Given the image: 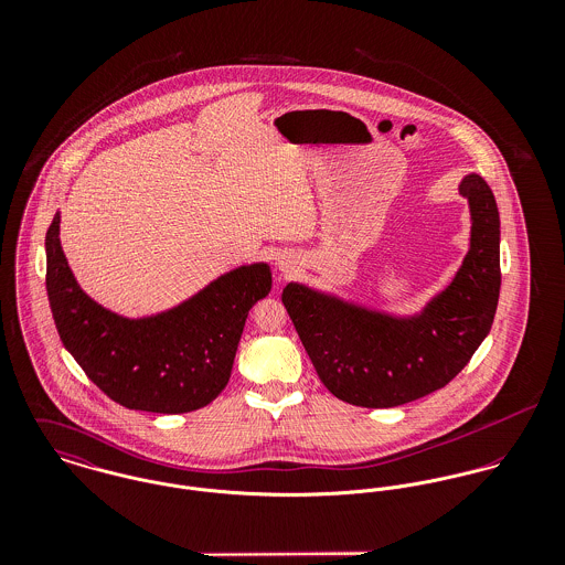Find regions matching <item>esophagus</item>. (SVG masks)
Listing matches in <instances>:
<instances>
[{
    "label": "esophagus",
    "mask_w": 565,
    "mask_h": 565,
    "mask_svg": "<svg viewBox=\"0 0 565 565\" xmlns=\"http://www.w3.org/2000/svg\"><path fill=\"white\" fill-rule=\"evenodd\" d=\"M278 267H280L285 274H289V271L296 267V260H294L291 256H280V258H278Z\"/></svg>",
    "instance_id": "1"
}]
</instances>
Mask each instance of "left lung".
<instances>
[{
  "instance_id": "1",
  "label": "left lung",
  "mask_w": 565,
  "mask_h": 565,
  "mask_svg": "<svg viewBox=\"0 0 565 565\" xmlns=\"http://www.w3.org/2000/svg\"><path fill=\"white\" fill-rule=\"evenodd\" d=\"M459 193L470 204V249L452 282L415 316H392L302 282L282 289L326 390L343 403L390 408L446 387L491 330L500 296V217L479 173Z\"/></svg>"
}]
</instances>
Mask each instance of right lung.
<instances>
[{"instance_id": "right-lung-1", "label": "right lung", "mask_w": 565, "mask_h": 565, "mask_svg": "<svg viewBox=\"0 0 565 565\" xmlns=\"http://www.w3.org/2000/svg\"><path fill=\"white\" fill-rule=\"evenodd\" d=\"M61 213L45 237L47 298L63 345L115 403L150 413H189L228 385L249 309L269 294L271 269H231L157 316L124 318L82 291L61 245Z\"/></svg>"}]
</instances>
